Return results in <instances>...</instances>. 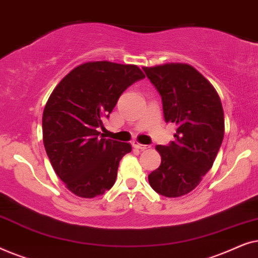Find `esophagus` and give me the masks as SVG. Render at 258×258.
Segmentation results:
<instances>
[{
  "label": "esophagus",
  "mask_w": 258,
  "mask_h": 258,
  "mask_svg": "<svg viewBox=\"0 0 258 258\" xmlns=\"http://www.w3.org/2000/svg\"><path fill=\"white\" fill-rule=\"evenodd\" d=\"M133 147L136 148V149H141V150L147 149V146H144V144H141L139 142H136V141H134V142H133Z\"/></svg>",
  "instance_id": "1"
}]
</instances>
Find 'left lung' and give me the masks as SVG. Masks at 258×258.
Listing matches in <instances>:
<instances>
[{
  "label": "left lung",
  "instance_id": "left-lung-1",
  "mask_svg": "<svg viewBox=\"0 0 258 258\" xmlns=\"http://www.w3.org/2000/svg\"><path fill=\"white\" fill-rule=\"evenodd\" d=\"M143 72L162 97L164 121L175 123V141L157 146L161 165L148 179L155 191L179 197L196 188L213 167L224 136L220 96L194 67L168 63Z\"/></svg>",
  "mask_w": 258,
  "mask_h": 258
}]
</instances>
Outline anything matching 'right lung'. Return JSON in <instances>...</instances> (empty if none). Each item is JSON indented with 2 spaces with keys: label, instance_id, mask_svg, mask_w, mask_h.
I'll return each instance as SVG.
<instances>
[{
  "label": "right lung",
  "instance_id": "1",
  "mask_svg": "<svg viewBox=\"0 0 258 258\" xmlns=\"http://www.w3.org/2000/svg\"><path fill=\"white\" fill-rule=\"evenodd\" d=\"M137 66L83 63L63 77L45 104L43 143L56 175L75 195L93 199L114 185L129 143L103 139V129L126 88L144 79Z\"/></svg>",
  "mask_w": 258,
  "mask_h": 258
}]
</instances>
